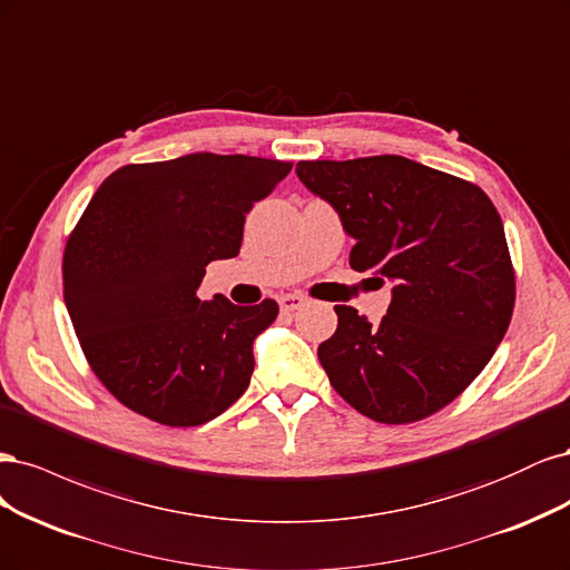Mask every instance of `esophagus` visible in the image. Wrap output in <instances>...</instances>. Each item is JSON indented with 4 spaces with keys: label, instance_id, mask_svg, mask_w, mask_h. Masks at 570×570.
<instances>
[{
    "label": "esophagus",
    "instance_id": "1",
    "mask_svg": "<svg viewBox=\"0 0 570 570\" xmlns=\"http://www.w3.org/2000/svg\"><path fill=\"white\" fill-rule=\"evenodd\" d=\"M305 303H307V298L298 296V293H286V296L279 298L282 312H296V309H301Z\"/></svg>",
    "mask_w": 570,
    "mask_h": 570
}]
</instances>
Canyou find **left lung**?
<instances>
[{
	"label": "left lung",
	"instance_id": "1",
	"mask_svg": "<svg viewBox=\"0 0 570 570\" xmlns=\"http://www.w3.org/2000/svg\"><path fill=\"white\" fill-rule=\"evenodd\" d=\"M303 185L355 238L351 267L393 282L379 326L336 305L320 345L334 391L381 424L443 410L504 338L517 282L498 208L481 187L405 156L301 160Z\"/></svg>",
	"mask_w": 570,
	"mask_h": 570
}]
</instances>
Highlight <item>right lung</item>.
Masks as SVG:
<instances>
[{
  "instance_id": "right-lung-1",
  "label": "right lung",
  "mask_w": 570,
  "mask_h": 570,
  "mask_svg": "<svg viewBox=\"0 0 570 570\" xmlns=\"http://www.w3.org/2000/svg\"><path fill=\"white\" fill-rule=\"evenodd\" d=\"M293 163L189 154L108 175L63 253V301L91 372L125 407L200 426L244 395L253 341L279 305L198 298L213 261L238 255L246 213Z\"/></svg>"
}]
</instances>
